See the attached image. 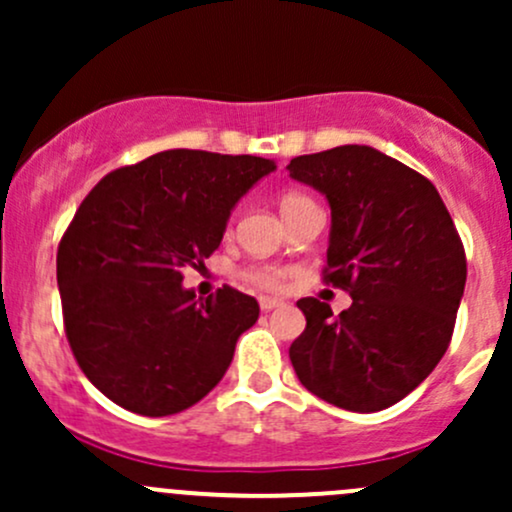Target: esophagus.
<instances>
[{
	"mask_svg": "<svg viewBox=\"0 0 512 512\" xmlns=\"http://www.w3.org/2000/svg\"><path fill=\"white\" fill-rule=\"evenodd\" d=\"M281 305H284V301H279V298H269V296L260 298V308L264 310V313H269V310H274V308H281Z\"/></svg>",
	"mask_w": 512,
	"mask_h": 512,
	"instance_id": "obj_1",
	"label": "esophagus"
}]
</instances>
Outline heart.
Masks as SVG:
<instances>
[{
	"label": "heart",
	"mask_w": 512,
	"mask_h": 512,
	"mask_svg": "<svg viewBox=\"0 0 512 512\" xmlns=\"http://www.w3.org/2000/svg\"><path fill=\"white\" fill-rule=\"evenodd\" d=\"M313 207H317L313 199L298 190H289L279 197V211L286 221H293L298 214ZM245 279L257 289L279 291L284 289L286 279H289V269L281 267V264H252V267L245 269Z\"/></svg>",
	"instance_id": "b5f03b06"
}]
</instances>
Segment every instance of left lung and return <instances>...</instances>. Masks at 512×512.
<instances>
[{"label":"left lung","instance_id":"1","mask_svg":"<svg viewBox=\"0 0 512 512\" xmlns=\"http://www.w3.org/2000/svg\"><path fill=\"white\" fill-rule=\"evenodd\" d=\"M293 180L332 209L325 281L351 308L301 298L289 356L305 390L346 411H380L419 387L448 351L467 257L433 182L373 146L296 156Z\"/></svg>","mask_w":512,"mask_h":512}]
</instances>
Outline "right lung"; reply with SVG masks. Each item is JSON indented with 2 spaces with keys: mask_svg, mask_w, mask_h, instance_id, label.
Segmentation results:
<instances>
[{
  "mask_svg": "<svg viewBox=\"0 0 512 512\" xmlns=\"http://www.w3.org/2000/svg\"><path fill=\"white\" fill-rule=\"evenodd\" d=\"M274 161L170 149L117 168L88 192L57 250L64 332L105 397L168 416L209 395L260 317L248 293L182 286L221 245L238 199Z\"/></svg>",
  "mask_w": 512,
  "mask_h": 512,
  "instance_id": "1",
  "label": "right lung"
}]
</instances>
